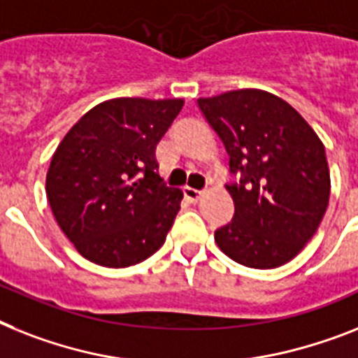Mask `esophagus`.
<instances>
[{"mask_svg": "<svg viewBox=\"0 0 358 358\" xmlns=\"http://www.w3.org/2000/svg\"><path fill=\"white\" fill-rule=\"evenodd\" d=\"M182 194H185V199H188L190 203H197L201 199V196H203V192L196 190V188H190V186H185Z\"/></svg>", "mask_w": 358, "mask_h": 358, "instance_id": "34e87169", "label": "esophagus"}]
</instances>
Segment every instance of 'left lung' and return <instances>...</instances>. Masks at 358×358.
Returning <instances> with one entry per match:
<instances>
[{
    "mask_svg": "<svg viewBox=\"0 0 358 358\" xmlns=\"http://www.w3.org/2000/svg\"><path fill=\"white\" fill-rule=\"evenodd\" d=\"M229 153L234 217L215 243L238 264L274 268L315 236L329 203L326 150L296 109L262 90L197 100Z\"/></svg>",
    "mask_w": 358,
    "mask_h": 358,
    "instance_id": "1",
    "label": "left lung"
}]
</instances>
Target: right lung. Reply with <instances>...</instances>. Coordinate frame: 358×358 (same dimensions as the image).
I'll return each mask as SVG.
<instances>
[{"label":"right lung","mask_w":358,"mask_h":358,"mask_svg":"<svg viewBox=\"0 0 358 358\" xmlns=\"http://www.w3.org/2000/svg\"><path fill=\"white\" fill-rule=\"evenodd\" d=\"M182 104L181 99L106 100L56 148L47 199L62 232L93 264L129 267L164 243L182 192L159 177L155 146Z\"/></svg>","instance_id":"add662e5"}]
</instances>
